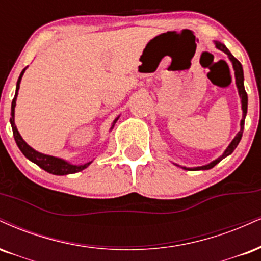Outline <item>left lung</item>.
<instances>
[{"instance_id":"8db88e82","label":"left lung","mask_w":261,"mask_h":261,"mask_svg":"<svg viewBox=\"0 0 261 261\" xmlns=\"http://www.w3.org/2000/svg\"><path fill=\"white\" fill-rule=\"evenodd\" d=\"M215 45L216 47L219 48V50H221L222 52H225L226 55H227L229 60H231L232 62V66H233V69H234V76H236V84H237V88H238V94H240V97H241V101H242V110H243V117H242V121H241V130L238 132L237 136L234 137V139L232 140L231 144L227 146V149L225 150V152L220 156V158H217L216 160H214L213 162H210V164L205 165V166H200V167H193V168H187V167H182L179 166V165H177V166L185 168V170H192V171H199V170H210V168H213L214 166H216L217 164H219L220 161L222 160V159L227 158L228 155H231L232 152H233V150L237 148V145L240 144L241 139H242V136H243V129H244V121H246V116H247V109H248V95L246 93V89H244V75H243V68H242V64L240 61L236 58L233 55L231 54V52L228 51V48L226 47L225 45L221 44V42L219 41H215Z\"/></svg>"}]
</instances>
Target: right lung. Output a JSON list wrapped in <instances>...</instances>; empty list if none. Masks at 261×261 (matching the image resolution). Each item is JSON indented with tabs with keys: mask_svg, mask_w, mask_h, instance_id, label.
I'll list each match as a JSON object with an SVG mask.
<instances>
[{
	"mask_svg": "<svg viewBox=\"0 0 261 261\" xmlns=\"http://www.w3.org/2000/svg\"><path fill=\"white\" fill-rule=\"evenodd\" d=\"M24 72H25V68L21 70L19 78H18L17 88H15V95H14L13 100H12L11 119H9V121H11L12 130H13L14 140H15V143H17L18 148H19V150L23 152V155L25 156L27 159H29L30 161L34 162V164H36L39 167H41L42 170H45L46 172H48V173L57 174V176H64V174L76 173V172H79V171H83L84 168H87L89 165L91 164V162H87V164H84V165H72V164H69V162L64 161L60 158H55V156L41 154V152L34 150L32 146L28 145V144L23 140V138L20 137L19 132H18L17 127H15V123H14V107H15V100H17L18 90H19V84L21 81V76H23ZM117 119H118V117L113 121L111 129L113 128V125H115L116 122H117Z\"/></svg>",
	"mask_w": 261,
	"mask_h": 261,
	"instance_id": "1",
	"label": "right lung"
}]
</instances>
